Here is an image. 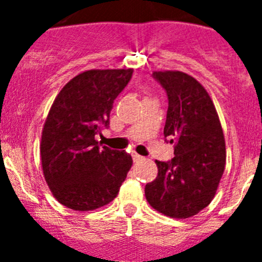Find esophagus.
Masks as SVG:
<instances>
[{"label": "esophagus", "instance_id": "esophagus-1", "mask_svg": "<svg viewBox=\"0 0 262 262\" xmlns=\"http://www.w3.org/2000/svg\"><path fill=\"white\" fill-rule=\"evenodd\" d=\"M133 159L134 161H140V160H143V157L138 154H133Z\"/></svg>", "mask_w": 262, "mask_h": 262}]
</instances>
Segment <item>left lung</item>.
Instances as JSON below:
<instances>
[{"mask_svg": "<svg viewBox=\"0 0 262 262\" xmlns=\"http://www.w3.org/2000/svg\"><path fill=\"white\" fill-rule=\"evenodd\" d=\"M168 96L164 135L174 157L157 161V177L145 185L148 203L177 219L210 205L226 165V142L212 99L194 77L180 71L152 73Z\"/></svg>", "mask_w": 262, "mask_h": 262, "instance_id": "8db88e82", "label": "left lung"}]
</instances>
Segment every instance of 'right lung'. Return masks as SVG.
<instances>
[{"label": "right lung", "mask_w": 262, "mask_h": 262, "mask_svg": "<svg viewBox=\"0 0 262 262\" xmlns=\"http://www.w3.org/2000/svg\"><path fill=\"white\" fill-rule=\"evenodd\" d=\"M133 69H90L72 78L53 101L41 131L43 174L53 196L76 211L107 205L133 165L126 152L99 147L114 99Z\"/></svg>", "instance_id": "right-lung-1"}]
</instances>
